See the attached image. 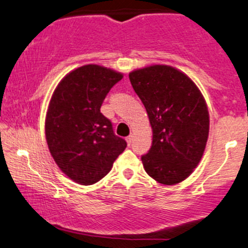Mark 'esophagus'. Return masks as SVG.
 Listing matches in <instances>:
<instances>
[{
  "label": "esophagus",
  "instance_id": "obj_1",
  "mask_svg": "<svg viewBox=\"0 0 248 248\" xmlns=\"http://www.w3.org/2000/svg\"><path fill=\"white\" fill-rule=\"evenodd\" d=\"M133 139H134V136H133V134H132V135H129V136H128L127 137V143H128V145H130V144H132V142H133Z\"/></svg>",
  "mask_w": 248,
  "mask_h": 248
}]
</instances>
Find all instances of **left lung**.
Returning a JSON list of instances; mask_svg holds the SVG:
<instances>
[{"label":"left lung","mask_w":248,"mask_h":248,"mask_svg":"<svg viewBox=\"0 0 248 248\" xmlns=\"http://www.w3.org/2000/svg\"><path fill=\"white\" fill-rule=\"evenodd\" d=\"M153 128V144L141 157L145 172L163 185L189 177L204 153L209 113L195 83L170 65H150L129 74Z\"/></svg>","instance_id":"8db88e82"}]
</instances>
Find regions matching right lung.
<instances>
[{
    "label": "right lung",
    "instance_id": "right-lung-1",
    "mask_svg": "<svg viewBox=\"0 0 248 248\" xmlns=\"http://www.w3.org/2000/svg\"><path fill=\"white\" fill-rule=\"evenodd\" d=\"M122 74L86 64L68 74L50 99L45 133L50 155L62 172L80 185H92L111 171L127 142L100 113L107 93Z\"/></svg>",
    "mask_w": 248,
    "mask_h": 248
}]
</instances>
